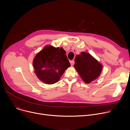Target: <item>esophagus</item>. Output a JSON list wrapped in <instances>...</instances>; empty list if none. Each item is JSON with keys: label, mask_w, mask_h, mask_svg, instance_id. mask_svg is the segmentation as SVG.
Masks as SVG:
<instances>
[{"label": "esophagus", "mask_w": 130, "mask_h": 130, "mask_svg": "<svg viewBox=\"0 0 130 130\" xmlns=\"http://www.w3.org/2000/svg\"><path fill=\"white\" fill-rule=\"evenodd\" d=\"M70 63H71V66H73V65H74V60H71V61H70Z\"/></svg>", "instance_id": "34e87169"}]
</instances>
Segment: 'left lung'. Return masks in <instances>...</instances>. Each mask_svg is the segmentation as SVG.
Wrapping results in <instances>:
<instances>
[{
    "label": "left lung",
    "mask_w": 130,
    "mask_h": 130,
    "mask_svg": "<svg viewBox=\"0 0 130 130\" xmlns=\"http://www.w3.org/2000/svg\"><path fill=\"white\" fill-rule=\"evenodd\" d=\"M74 68L82 79L89 84L100 76L102 71V65L89 53L81 52L75 59Z\"/></svg>",
    "instance_id": "8db88e82"
}]
</instances>
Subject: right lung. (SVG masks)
<instances>
[{
	"label": "right lung",
	"mask_w": 130,
	"mask_h": 130,
	"mask_svg": "<svg viewBox=\"0 0 130 130\" xmlns=\"http://www.w3.org/2000/svg\"><path fill=\"white\" fill-rule=\"evenodd\" d=\"M62 47L45 46L37 54L32 62L36 76L47 84L57 83L65 71L71 66Z\"/></svg>",
	"instance_id": "1"
}]
</instances>
